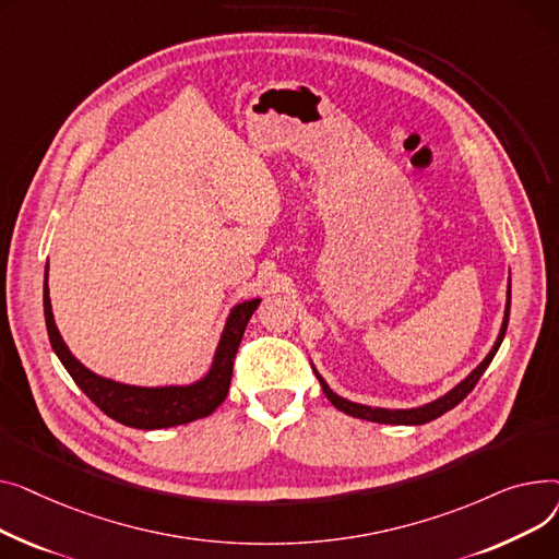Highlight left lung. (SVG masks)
<instances>
[{
    "label": "left lung",
    "mask_w": 559,
    "mask_h": 559,
    "mask_svg": "<svg viewBox=\"0 0 559 559\" xmlns=\"http://www.w3.org/2000/svg\"><path fill=\"white\" fill-rule=\"evenodd\" d=\"M508 318H510V284H508V305H506V318H503V324H501V334L495 343V347L489 349V354L485 356L483 364L465 379L457 383L453 390H449L444 397L426 404V406H419V408H411V411H388V408H370V406H364V404H354V402H347L343 397H338L336 392H332V388L324 383V379L316 372L320 385H322V392L326 395V400H330L338 411L352 415V417H358V419H368V421H379V424H404V426H417V424H426L431 419H438L440 415H444L447 411H451L453 406L461 404L469 392L474 390V385L478 383V379L483 377V372L487 370V366L491 364V358H495V354L499 352L501 343H503V336H506V330H508Z\"/></svg>",
    "instance_id": "1"
}]
</instances>
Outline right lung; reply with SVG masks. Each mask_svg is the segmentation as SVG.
<instances>
[{"mask_svg":"<svg viewBox=\"0 0 559 559\" xmlns=\"http://www.w3.org/2000/svg\"><path fill=\"white\" fill-rule=\"evenodd\" d=\"M261 300H248L237 305L229 311L225 322V330L221 343L214 354L212 370L191 385H167V388H140V385H126L112 379H104L90 372L83 364L72 356L68 345L62 343L58 326L51 313L49 300V286L45 273V322L49 343L64 366L76 381V385L85 395L102 408L108 417L117 419L123 426H133V429H169V426H180L193 419H201L212 415L227 397L229 381H233L235 356L239 343L243 338L246 324Z\"/></svg>","mask_w":559,"mask_h":559,"instance_id":"add662e5","label":"right lung"}]
</instances>
